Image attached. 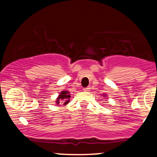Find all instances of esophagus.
<instances>
[{
    "instance_id": "esophagus-1",
    "label": "esophagus",
    "mask_w": 157,
    "mask_h": 157,
    "mask_svg": "<svg viewBox=\"0 0 157 157\" xmlns=\"http://www.w3.org/2000/svg\"><path fill=\"white\" fill-rule=\"evenodd\" d=\"M90 88L89 87H87V88H85V89H83V91H90Z\"/></svg>"
}]
</instances>
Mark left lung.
<instances>
[{
  "instance_id": "1",
  "label": "left lung",
  "mask_w": 157,
  "mask_h": 157,
  "mask_svg": "<svg viewBox=\"0 0 157 157\" xmlns=\"http://www.w3.org/2000/svg\"><path fill=\"white\" fill-rule=\"evenodd\" d=\"M103 95H104L103 97H107V96H105V94H103Z\"/></svg>"
}]
</instances>
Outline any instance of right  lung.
<instances>
[{"mask_svg":"<svg viewBox=\"0 0 157 157\" xmlns=\"http://www.w3.org/2000/svg\"><path fill=\"white\" fill-rule=\"evenodd\" d=\"M71 96H70V92L68 91H62L59 94V96L57 97V98L56 99V105H59L60 101L63 103V105H67L69 102V99Z\"/></svg>","mask_w":157,"mask_h":157,"instance_id":"obj_1","label":"right lung"}]
</instances>
